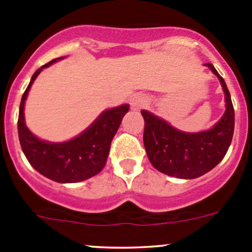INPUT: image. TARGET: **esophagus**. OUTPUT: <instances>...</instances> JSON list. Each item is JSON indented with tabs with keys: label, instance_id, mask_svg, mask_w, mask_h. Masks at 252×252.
<instances>
[{
	"label": "esophagus",
	"instance_id": "1",
	"mask_svg": "<svg viewBox=\"0 0 252 252\" xmlns=\"http://www.w3.org/2000/svg\"><path fill=\"white\" fill-rule=\"evenodd\" d=\"M147 103H149V98H147V96L142 95V94H136V95L131 96V98H130L131 108L135 111L145 107Z\"/></svg>",
	"mask_w": 252,
	"mask_h": 252
}]
</instances>
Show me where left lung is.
Wrapping results in <instances>:
<instances>
[{
    "mask_svg": "<svg viewBox=\"0 0 252 252\" xmlns=\"http://www.w3.org/2000/svg\"><path fill=\"white\" fill-rule=\"evenodd\" d=\"M205 65L217 75L224 93L225 112L212 128L187 133L151 112L141 111L144 145L150 162L157 171L180 179H195L215 168L227 154L234 133V108L224 79L211 63Z\"/></svg>",
    "mask_w": 252,
    "mask_h": 252,
    "instance_id": "obj_1",
    "label": "left lung"
}]
</instances>
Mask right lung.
I'll return each mask as SVG.
<instances>
[{"label": "right lung", "instance_id": "right-lung-1", "mask_svg": "<svg viewBox=\"0 0 252 252\" xmlns=\"http://www.w3.org/2000/svg\"><path fill=\"white\" fill-rule=\"evenodd\" d=\"M63 58H55L32 74L20 101L18 135L25 157L40 174L57 183H78L98 174L103 169L111 141L129 111V105L126 103L103 111L83 133L68 141L51 142L35 136L25 124L24 106L28 94L41 70Z\"/></svg>", "mask_w": 252, "mask_h": 252}]
</instances>
